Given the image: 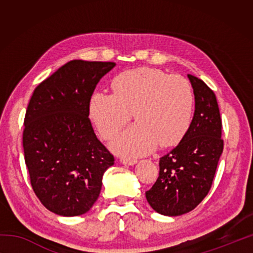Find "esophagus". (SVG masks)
<instances>
[{
	"label": "esophagus",
	"mask_w": 253,
	"mask_h": 253,
	"mask_svg": "<svg viewBox=\"0 0 253 253\" xmlns=\"http://www.w3.org/2000/svg\"><path fill=\"white\" fill-rule=\"evenodd\" d=\"M121 162L124 165H135L137 163L136 160H130V158H122Z\"/></svg>",
	"instance_id": "obj_1"
}]
</instances>
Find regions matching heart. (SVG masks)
<instances>
[{
  "label": "heart",
  "mask_w": 253,
  "mask_h": 253,
  "mask_svg": "<svg viewBox=\"0 0 253 253\" xmlns=\"http://www.w3.org/2000/svg\"><path fill=\"white\" fill-rule=\"evenodd\" d=\"M114 93L97 91L89 101V116L104 139H111L130 121L136 124L111 143L124 156H143L157 144H178L191 126L194 92L178 75L154 68H137L117 75L111 84Z\"/></svg>",
  "instance_id": "1"
}]
</instances>
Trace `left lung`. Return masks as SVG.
Returning <instances> with one entry per match:
<instances>
[{
    "label": "left lung",
    "instance_id": "8db88e82",
    "mask_svg": "<svg viewBox=\"0 0 253 253\" xmlns=\"http://www.w3.org/2000/svg\"><path fill=\"white\" fill-rule=\"evenodd\" d=\"M187 77L195 99L193 119L177 146L160 158V175L146 192L149 205L168 216L182 215L202 202L223 152L216 97L204 81Z\"/></svg>",
    "mask_w": 253,
    "mask_h": 253
}]
</instances>
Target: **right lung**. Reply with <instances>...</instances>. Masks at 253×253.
Listing matches in <instances>:
<instances>
[{
	"label": "right lung",
	"instance_id": "right-lung-1",
	"mask_svg": "<svg viewBox=\"0 0 253 253\" xmlns=\"http://www.w3.org/2000/svg\"><path fill=\"white\" fill-rule=\"evenodd\" d=\"M115 62L72 60L34 89L24 118L23 149L30 181L41 203L58 215L88 212L114 165L93 131L89 101Z\"/></svg>",
	"mask_w": 253,
	"mask_h": 253
}]
</instances>
